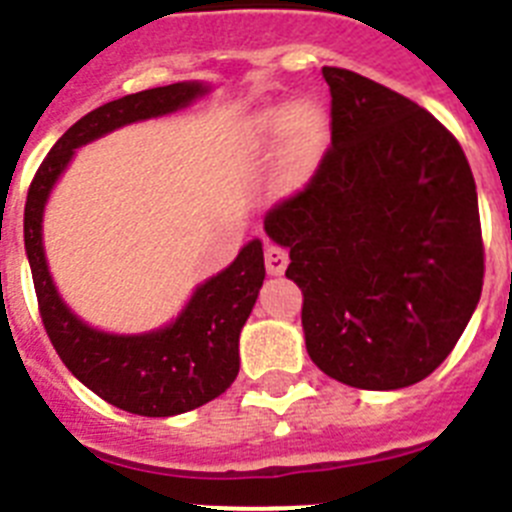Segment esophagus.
<instances>
[{"label":"esophagus","mask_w":512,"mask_h":512,"mask_svg":"<svg viewBox=\"0 0 512 512\" xmlns=\"http://www.w3.org/2000/svg\"><path fill=\"white\" fill-rule=\"evenodd\" d=\"M264 259H266V271H269L271 277H282L284 269H287L289 264V253L284 251L282 246H266V253H264Z\"/></svg>","instance_id":"esophagus-1"}]
</instances>
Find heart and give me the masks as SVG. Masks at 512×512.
<instances>
[{"mask_svg": "<svg viewBox=\"0 0 512 512\" xmlns=\"http://www.w3.org/2000/svg\"><path fill=\"white\" fill-rule=\"evenodd\" d=\"M256 135L261 143H274L284 135L277 179L284 189H297L307 182L328 138V122L318 104L300 102L292 107H274L259 115Z\"/></svg>", "mask_w": 512, "mask_h": 512, "instance_id": "heart-1", "label": "heart"}]
</instances>
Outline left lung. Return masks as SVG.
I'll use <instances>...</instances> for the list:
<instances>
[{
    "mask_svg": "<svg viewBox=\"0 0 512 512\" xmlns=\"http://www.w3.org/2000/svg\"><path fill=\"white\" fill-rule=\"evenodd\" d=\"M323 76L330 146L264 230L289 248L320 372L400 390L443 364L482 295L477 187L459 140L413 99L348 69Z\"/></svg>",
    "mask_w": 512,
    "mask_h": 512,
    "instance_id": "obj_1",
    "label": "left lung"
}]
</instances>
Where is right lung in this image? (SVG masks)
Wrapping results in <instances>:
<instances>
[{
	"label": "right lung",
	"instance_id": "obj_1",
	"mask_svg": "<svg viewBox=\"0 0 512 512\" xmlns=\"http://www.w3.org/2000/svg\"><path fill=\"white\" fill-rule=\"evenodd\" d=\"M205 92L200 81H182L102 104L58 138L27 189L25 251L45 333L66 369L94 395L146 418L200 408L238 377V338L266 277L261 241L243 246L228 269L200 284L171 325L143 336H112L81 323L58 297L45 264L43 207L76 148L130 122L169 115Z\"/></svg>",
	"mask_w": 512,
	"mask_h": 512
}]
</instances>
